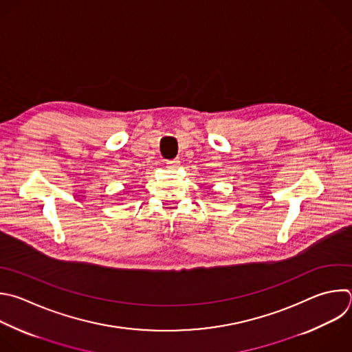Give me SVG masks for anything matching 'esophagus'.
I'll use <instances>...</instances> for the list:
<instances>
[{
	"label": "esophagus",
	"instance_id": "34e87169",
	"mask_svg": "<svg viewBox=\"0 0 352 352\" xmlns=\"http://www.w3.org/2000/svg\"><path fill=\"white\" fill-rule=\"evenodd\" d=\"M166 164H167V168H168V170H177V168L179 167V160H178V159L167 160Z\"/></svg>",
	"mask_w": 352,
	"mask_h": 352
}]
</instances>
